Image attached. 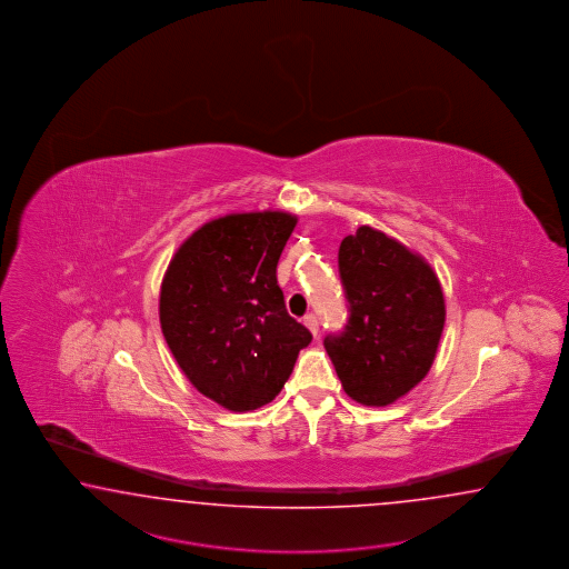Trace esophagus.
Instances as JSON below:
<instances>
[{
	"label": "esophagus",
	"mask_w": 569,
	"mask_h": 569,
	"mask_svg": "<svg viewBox=\"0 0 569 569\" xmlns=\"http://www.w3.org/2000/svg\"><path fill=\"white\" fill-rule=\"evenodd\" d=\"M305 325H307L308 329H310V333H312L315 338L319 336V331H321V329H319V319H317L312 312L305 317Z\"/></svg>",
	"instance_id": "1"
}]
</instances>
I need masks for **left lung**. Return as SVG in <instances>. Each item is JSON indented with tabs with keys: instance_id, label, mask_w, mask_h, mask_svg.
Segmentation results:
<instances>
[{
	"instance_id": "left-lung-1",
	"label": "left lung",
	"mask_w": 569,
	"mask_h": 569,
	"mask_svg": "<svg viewBox=\"0 0 569 569\" xmlns=\"http://www.w3.org/2000/svg\"><path fill=\"white\" fill-rule=\"evenodd\" d=\"M350 319L325 338L343 391L389 406L420 383L446 325V298L429 262L387 233L360 226L339 246Z\"/></svg>"
}]
</instances>
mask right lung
<instances>
[{
  "instance_id": "add662e5",
  "label": "right lung",
  "mask_w": 569,
  "mask_h": 569,
  "mask_svg": "<svg viewBox=\"0 0 569 569\" xmlns=\"http://www.w3.org/2000/svg\"><path fill=\"white\" fill-rule=\"evenodd\" d=\"M296 221L283 211L213 219L184 240L163 277L159 321L169 350L188 381L231 412L273 400L312 339L277 286Z\"/></svg>"
}]
</instances>
